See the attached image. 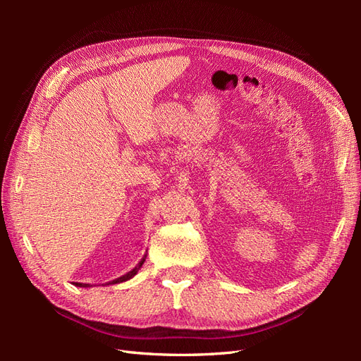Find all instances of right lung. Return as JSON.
<instances>
[{"instance_id": "add662e5", "label": "right lung", "mask_w": 361, "mask_h": 361, "mask_svg": "<svg viewBox=\"0 0 361 361\" xmlns=\"http://www.w3.org/2000/svg\"><path fill=\"white\" fill-rule=\"evenodd\" d=\"M146 256H147V251H146V255L141 257V260L138 262L137 264V267L134 268V269H130L129 272H126L125 276H122V277H118V279H116V280H113V281H108L106 285H116V283H123V281H128V280H130L133 279L137 272H138V269L143 267V264H145V260H146ZM75 286H78V288H92V285H89V283H73Z\"/></svg>"}]
</instances>
